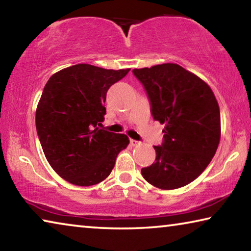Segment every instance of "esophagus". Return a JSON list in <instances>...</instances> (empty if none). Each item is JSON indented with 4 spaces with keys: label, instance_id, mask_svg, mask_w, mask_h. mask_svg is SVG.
Segmentation results:
<instances>
[{
    "label": "esophagus",
    "instance_id": "1",
    "mask_svg": "<svg viewBox=\"0 0 251 251\" xmlns=\"http://www.w3.org/2000/svg\"><path fill=\"white\" fill-rule=\"evenodd\" d=\"M130 144H132L133 146H137V145H140L141 143L136 140H130Z\"/></svg>",
    "mask_w": 251,
    "mask_h": 251
}]
</instances>
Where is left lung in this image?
I'll return each mask as SVG.
<instances>
[{"instance_id": "obj_1", "label": "left lung", "mask_w": 251, "mask_h": 251, "mask_svg": "<svg viewBox=\"0 0 251 251\" xmlns=\"http://www.w3.org/2000/svg\"><path fill=\"white\" fill-rule=\"evenodd\" d=\"M155 121L165 124L156 157L142 176L162 190L189 184L203 172L220 142V110L206 83L176 63L134 69Z\"/></svg>"}]
</instances>
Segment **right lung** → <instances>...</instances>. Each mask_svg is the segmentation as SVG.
Returning a JSON list of instances; mask_svg holds the SVG:
<instances>
[{
	"instance_id": "right-lung-1",
	"label": "right lung",
	"mask_w": 251,
	"mask_h": 251,
	"mask_svg": "<svg viewBox=\"0 0 251 251\" xmlns=\"http://www.w3.org/2000/svg\"><path fill=\"white\" fill-rule=\"evenodd\" d=\"M128 71L80 63L58 71L46 83L35 126L48 162L66 181L80 186L104 181L128 145L125 134L97 127L105 119L109 87Z\"/></svg>"
}]
</instances>
